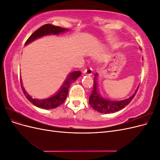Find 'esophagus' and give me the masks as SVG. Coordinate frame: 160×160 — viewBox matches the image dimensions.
<instances>
[{"label":"esophagus","mask_w":160,"mask_h":160,"mask_svg":"<svg viewBox=\"0 0 160 160\" xmlns=\"http://www.w3.org/2000/svg\"><path fill=\"white\" fill-rule=\"evenodd\" d=\"M83 72L84 74L91 75H92V69H91V68L85 69H84V70L83 71Z\"/></svg>","instance_id":"34e87169"}]
</instances>
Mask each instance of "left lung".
<instances>
[{"instance_id":"left-lung-1","label":"left lung","mask_w":160,"mask_h":160,"mask_svg":"<svg viewBox=\"0 0 160 160\" xmlns=\"http://www.w3.org/2000/svg\"><path fill=\"white\" fill-rule=\"evenodd\" d=\"M98 73H95L94 75L93 91L89 98V103L93 109L101 113H113L124 108L133 99L139 88H138L134 94L127 99L118 101L105 99L99 95L98 91Z\"/></svg>"}]
</instances>
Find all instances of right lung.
<instances>
[{
    "instance_id": "right-lung-1",
    "label": "right lung",
    "mask_w": 160,
    "mask_h": 160,
    "mask_svg": "<svg viewBox=\"0 0 160 160\" xmlns=\"http://www.w3.org/2000/svg\"><path fill=\"white\" fill-rule=\"evenodd\" d=\"M67 30H68L67 28H62L59 26H55L53 25H51V24H46V25L41 26L40 28H38L37 30L34 32L32 35L28 37V38L25 42V45H27L28 43L33 41L34 40H35L37 38H40L42 36L48 35H58V34L67 31ZM81 75V72L79 71L71 72L69 76L67 77V78L63 85H62V88L60 89L59 91H58V93L54 96L51 97V98H47L45 99H33L29 95L27 94L25 90L24 89L23 87L22 86V83L21 88L23 91V93L25 94L27 99L33 105H35L38 108L45 109H54L55 108L59 107V106L61 105L62 103H63L65 100L67 98V94H68L69 89L70 88L71 84L78 78Z\"/></svg>"
}]
</instances>
